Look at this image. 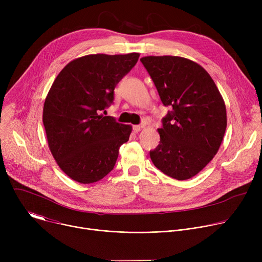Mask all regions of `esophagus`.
Wrapping results in <instances>:
<instances>
[{"label":"esophagus","instance_id":"esophagus-1","mask_svg":"<svg viewBox=\"0 0 262 262\" xmlns=\"http://www.w3.org/2000/svg\"><path fill=\"white\" fill-rule=\"evenodd\" d=\"M144 126H145L144 123H143V124H140V125H134V126H133V129H134V132L138 133V132H140Z\"/></svg>","mask_w":262,"mask_h":262}]
</instances>
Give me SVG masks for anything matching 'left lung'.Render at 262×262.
<instances>
[{"label":"left lung","mask_w":262,"mask_h":262,"mask_svg":"<svg viewBox=\"0 0 262 262\" xmlns=\"http://www.w3.org/2000/svg\"><path fill=\"white\" fill-rule=\"evenodd\" d=\"M140 60L163 104L172 107L158 129L161 141L149 152L150 159L172 178H192L221 146L227 126L225 102L208 72L192 60L177 56H147Z\"/></svg>","instance_id":"left-lung-1"}]
</instances>
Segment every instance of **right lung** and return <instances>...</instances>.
I'll return each instance as SVG.
<instances>
[{"label":"right lung","mask_w":262,"mask_h":262,"mask_svg":"<svg viewBox=\"0 0 262 262\" xmlns=\"http://www.w3.org/2000/svg\"><path fill=\"white\" fill-rule=\"evenodd\" d=\"M139 53L87 55L69 62L55 79L43 105L50 150L71 179L88 184L113 170L132 125L99 114L138 62Z\"/></svg>","instance_id":"add662e5"}]
</instances>
